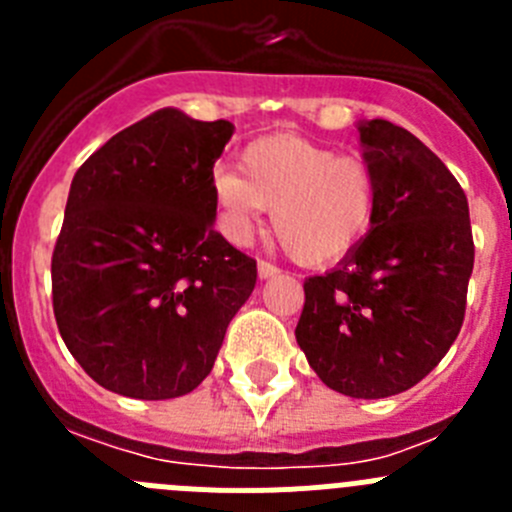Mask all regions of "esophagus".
Segmentation results:
<instances>
[{
  "mask_svg": "<svg viewBox=\"0 0 512 512\" xmlns=\"http://www.w3.org/2000/svg\"><path fill=\"white\" fill-rule=\"evenodd\" d=\"M256 269H259V279H271L279 274L277 266L269 264V261H259V266H256Z\"/></svg>",
  "mask_w": 512,
  "mask_h": 512,
  "instance_id": "obj_1",
  "label": "esophagus"
}]
</instances>
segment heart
Wrapping results in <instances>:
<instances>
[{"instance_id":"heart-1","label":"heart","mask_w":512,"mask_h":512,"mask_svg":"<svg viewBox=\"0 0 512 512\" xmlns=\"http://www.w3.org/2000/svg\"><path fill=\"white\" fill-rule=\"evenodd\" d=\"M241 173L212 182L220 225L243 243L271 210L284 251L302 266H330L361 246L379 207L374 166L302 135H266L241 153Z\"/></svg>"}]
</instances>
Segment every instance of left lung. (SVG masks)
Here are the masks:
<instances>
[{
  "label": "left lung",
  "instance_id": "1",
  "mask_svg": "<svg viewBox=\"0 0 512 512\" xmlns=\"http://www.w3.org/2000/svg\"><path fill=\"white\" fill-rule=\"evenodd\" d=\"M379 179L377 220L361 246L305 279L297 343L330 390L400 395L459 336L474 266L467 194L441 158L390 120L359 122Z\"/></svg>",
  "mask_w": 512,
  "mask_h": 512
}]
</instances>
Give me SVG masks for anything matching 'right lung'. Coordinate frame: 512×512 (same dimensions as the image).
<instances>
[{
	"mask_svg": "<svg viewBox=\"0 0 512 512\" xmlns=\"http://www.w3.org/2000/svg\"><path fill=\"white\" fill-rule=\"evenodd\" d=\"M164 107L81 164L53 248V315L104 390L171 400L212 372L256 261L212 228V166L233 135Z\"/></svg>",
	"mask_w": 512,
	"mask_h": 512,
	"instance_id": "right-lung-1",
	"label": "right lung"
}]
</instances>
